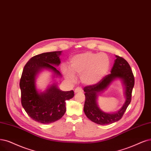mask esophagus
<instances>
[{"label": "esophagus", "mask_w": 151, "mask_h": 151, "mask_svg": "<svg viewBox=\"0 0 151 151\" xmlns=\"http://www.w3.org/2000/svg\"><path fill=\"white\" fill-rule=\"evenodd\" d=\"M81 91H82V88L81 87L78 86V87H76L75 88V93H78V92H81Z\"/></svg>", "instance_id": "esophagus-1"}]
</instances>
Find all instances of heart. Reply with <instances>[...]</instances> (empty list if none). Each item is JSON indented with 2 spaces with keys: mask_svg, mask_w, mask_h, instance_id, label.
<instances>
[{
  "mask_svg": "<svg viewBox=\"0 0 151 151\" xmlns=\"http://www.w3.org/2000/svg\"><path fill=\"white\" fill-rule=\"evenodd\" d=\"M110 66L108 56L104 53L86 52L76 55L70 60V69L63 68L66 78L73 81L75 74L81 76V80L86 85H94L106 75Z\"/></svg>",
  "mask_w": 151,
  "mask_h": 151,
  "instance_id": "1",
  "label": "heart"
}]
</instances>
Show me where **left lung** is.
Here are the masks:
<instances>
[{"instance_id":"8db88e82","label":"left lung","mask_w":151,"mask_h":151,"mask_svg":"<svg viewBox=\"0 0 151 151\" xmlns=\"http://www.w3.org/2000/svg\"><path fill=\"white\" fill-rule=\"evenodd\" d=\"M116 57L110 74L106 75L96 84L86 86L83 88L85 92L84 112L88 119L100 125L112 124L121 119L131 101L132 91L134 85V77L127 61L119 56L116 55ZM116 78L121 79L124 81L125 86L126 101L118 112L113 114H106L97 106V94L106 88L111 81Z\"/></svg>"}]
</instances>
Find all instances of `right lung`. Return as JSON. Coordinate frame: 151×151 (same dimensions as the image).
I'll list each match as a JSON object with an SVG mask.
<instances>
[{
  "mask_svg": "<svg viewBox=\"0 0 151 151\" xmlns=\"http://www.w3.org/2000/svg\"><path fill=\"white\" fill-rule=\"evenodd\" d=\"M61 52H47L34 56L26 63L22 73L20 88L22 106L33 120L42 124H50L60 119L65 113L66 101L74 96L73 90L62 91L56 85L42 93H39L35 87V76L43 68L51 70L61 76L53 65H60Z\"/></svg>",
  "mask_w": 151,
  "mask_h": 151,
  "instance_id": "obj_1",
  "label": "right lung"
}]
</instances>
